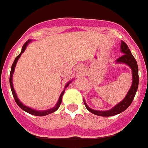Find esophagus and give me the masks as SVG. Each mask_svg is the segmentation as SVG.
Here are the masks:
<instances>
[{
	"mask_svg": "<svg viewBox=\"0 0 148 148\" xmlns=\"http://www.w3.org/2000/svg\"><path fill=\"white\" fill-rule=\"evenodd\" d=\"M85 74V70L82 66H79V67L77 69V75H79V76H83Z\"/></svg>",
	"mask_w": 148,
	"mask_h": 148,
	"instance_id": "esophagus-1",
	"label": "esophagus"
}]
</instances>
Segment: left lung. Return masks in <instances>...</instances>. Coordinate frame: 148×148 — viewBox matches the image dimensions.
Here are the masks:
<instances>
[{
    "label": "left lung",
    "instance_id": "left-lung-1",
    "mask_svg": "<svg viewBox=\"0 0 148 148\" xmlns=\"http://www.w3.org/2000/svg\"><path fill=\"white\" fill-rule=\"evenodd\" d=\"M121 53L122 56L116 60V64H124L127 65L132 70V84L130 90L127 93L126 96L124 98L122 101H121L119 104L115 105L113 108L108 110H95L90 108L85 101L84 100V103L85 104V107L90 113L97 115L99 116H113L117 114L122 113L130 105L133 101V99L135 97L137 89L138 86V68L137 65V62L135 58L133 57L130 52V49L128 48L127 45L124 41L121 40Z\"/></svg>",
    "mask_w": 148,
    "mask_h": 148
}]
</instances>
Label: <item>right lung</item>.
Returning <instances> with one entry per match:
<instances>
[{
    "label": "right lung",
    "instance_id": "add662e5",
    "mask_svg": "<svg viewBox=\"0 0 148 148\" xmlns=\"http://www.w3.org/2000/svg\"><path fill=\"white\" fill-rule=\"evenodd\" d=\"M30 42H32V40H28L27 41V42L25 43V44H23V47H22V49H21V53L19 55H18V56H17L16 58H15V61H14V62H13L12 65V67H11V72H10V87H11V90H12V95H13V97H14V99H15V102L17 103V104H18L19 107H20L23 110L26 111L27 113H29V114L31 115H34V116H47V115H49L50 114V113H54L55 111H56L58 109V108L60 107V104H61V101H62V96L63 95H64V93L65 92V88H66V87L69 86V84H70V83L72 82V81H70L69 82H67L66 83V84L65 85L64 87V90H63V92H61V95H60L59 96V99H58V102H57V104H56V106L55 107H53V108H50V109H48V110H36L33 109V108H29V107H28V106L25 105V104H23V103L20 100H19V99L18 98V95H17L16 92H15V89H14V87H13V83H12V76H13V74H14V71H15V66H16V64L17 62H18V59H19V58L21 57V56L22 53L25 51L26 48H27V47L28 46V44H29Z\"/></svg>",
    "mask_w": 148,
    "mask_h": 148
}]
</instances>
